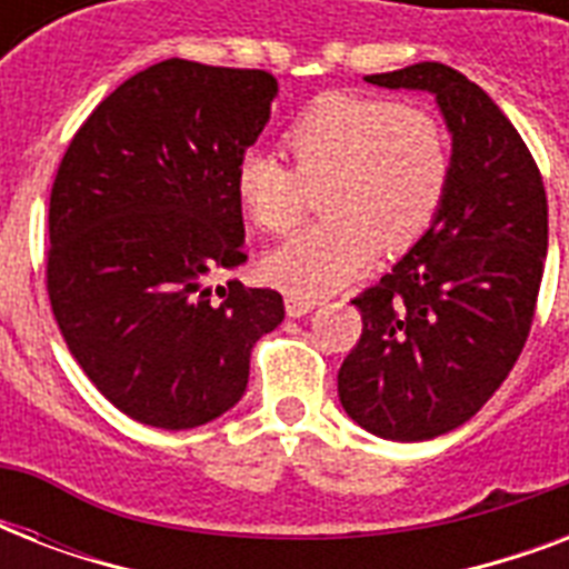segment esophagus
<instances>
[{
  "label": "esophagus",
  "mask_w": 569,
  "mask_h": 569,
  "mask_svg": "<svg viewBox=\"0 0 569 569\" xmlns=\"http://www.w3.org/2000/svg\"><path fill=\"white\" fill-rule=\"evenodd\" d=\"M316 303H319V298H312V295H298V292L286 295V312H289L292 319H301V316H307V312H310Z\"/></svg>",
  "instance_id": "34e87169"
}]
</instances>
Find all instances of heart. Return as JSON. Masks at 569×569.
<instances>
[{
	"instance_id": "1",
	"label": "heart",
	"mask_w": 569,
	"mask_h": 569,
	"mask_svg": "<svg viewBox=\"0 0 569 569\" xmlns=\"http://www.w3.org/2000/svg\"><path fill=\"white\" fill-rule=\"evenodd\" d=\"M292 168L266 150L236 164V194L253 227L280 236L321 191V223L266 257L289 292H333L378 253L413 248L440 214L451 182V141L425 106L355 91L321 93L286 127Z\"/></svg>"
}]
</instances>
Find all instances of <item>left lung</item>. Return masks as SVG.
Listing matches in <instances>:
<instances>
[{
    "mask_svg": "<svg viewBox=\"0 0 569 569\" xmlns=\"http://www.w3.org/2000/svg\"><path fill=\"white\" fill-rule=\"evenodd\" d=\"M366 82L437 97L451 182L431 230L351 301L363 333L339 366V401L383 440H431L485 407L529 339L547 189L511 120L458 70L422 61Z\"/></svg>",
    "mask_w": 569,
    "mask_h": 569,
    "instance_id": "obj_1",
    "label": "left lung"
}]
</instances>
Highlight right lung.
I'll return each instance as SVG.
<instances>
[{
	"mask_svg": "<svg viewBox=\"0 0 569 569\" xmlns=\"http://www.w3.org/2000/svg\"><path fill=\"white\" fill-rule=\"evenodd\" d=\"M266 70L168 58L88 114L49 194L47 292L91 383L136 422L182 431L227 413L283 295L218 286L241 266L236 164L266 129Z\"/></svg>",
	"mask_w": 569,
	"mask_h": 569,
	"instance_id": "add662e5",
	"label": "right lung"
}]
</instances>
